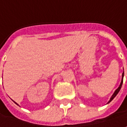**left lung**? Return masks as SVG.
Here are the masks:
<instances>
[{
	"mask_svg": "<svg viewBox=\"0 0 127 127\" xmlns=\"http://www.w3.org/2000/svg\"><path fill=\"white\" fill-rule=\"evenodd\" d=\"M123 77H124V72H123V74H122V81H121L120 85V86H119V87H118V88H117V89H116V91H115V93H114V94H113V95H112L111 98H110V100L108 101V103H110L112 100L114 99V98H115L116 95H117V94L119 93V91H120L121 87H122V83H123Z\"/></svg>",
	"mask_w": 127,
	"mask_h": 127,
	"instance_id": "8db88e82",
	"label": "left lung"
}]
</instances>
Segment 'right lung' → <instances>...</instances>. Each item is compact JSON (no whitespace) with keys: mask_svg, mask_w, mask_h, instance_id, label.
Here are the masks:
<instances>
[{"mask_svg":"<svg viewBox=\"0 0 127 127\" xmlns=\"http://www.w3.org/2000/svg\"><path fill=\"white\" fill-rule=\"evenodd\" d=\"M16 104H17V103H16ZM17 105H18V104H17Z\"/></svg>","mask_w":127,"mask_h":127,"instance_id":"obj_1","label":"right lung"}]
</instances>
